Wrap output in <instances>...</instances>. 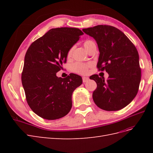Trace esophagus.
<instances>
[{
  "label": "esophagus",
  "mask_w": 153,
  "mask_h": 153,
  "mask_svg": "<svg viewBox=\"0 0 153 153\" xmlns=\"http://www.w3.org/2000/svg\"><path fill=\"white\" fill-rule=\"evenodd\" d=\"M89 80V78H88V77H85V76H83L82 77V81H83V82H84V83L87 82Z\"/></svg>",
  "instance_id": "obj_1"
}]
</instances>
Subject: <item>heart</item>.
<instances>
[{"label":"heart","instance_id":"b5f03b06","mask_svg":"<svg viewBox=\"0 0 153 153\" xmlns=\"http://www.w3.org/2000/svg\"><path fill=\"white\" fill-rule=\"evenodd\" d=\"M95 45V43L93 41L88 39L86 40L84 43V46L85 48V49L89 51V50L92 47V46ZM73 52V48H71L69 50L68 52V57H69L72 54ZM90 66V64H84L81 62H75L71 66V69L73 72L78 73V74H82V75H84L86 74L88 71V68Z\"/></svg>","mask_w":153,"mask_h":153}]
</instances>
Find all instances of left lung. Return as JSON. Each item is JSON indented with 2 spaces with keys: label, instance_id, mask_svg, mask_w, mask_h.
I'll return each instance as SVG.
<instances>
[{
  "label": "left lung",
  "instance_id": "1",
  "mask_svg": "<svg viewBox=\"0 0 153 153\" xmlns=\"http://www.w3.org/2000/svg\"><path fill=\"white\" fill-rule=\"evenodd\" d=\"M82 30L93 38L100 51L97 68L108 73L104 77L93 75L97 84L92 98L99 108L106 111L119 110L136 96L141 80L138 51L122 31L114 27L99 25Z\"/></svg>",
  "mask_w": 153,
  "mask_h": 153
}]
</instances>
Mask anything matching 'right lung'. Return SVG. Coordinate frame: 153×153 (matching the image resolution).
<instances>
[{"label": "right lung", "mask_w": 153, "mask_h": 153, "mask_svg": "<svg viewBox=\"0 0 153 153\" xmlns=\"http://www.w3.org/2000/svg\"><path fill=\"white\" fill-rule=\"evenodd\" d=\"M84 34L77 28L52 29L32 43L27 50L22 82L26 100L33 112L48 120L66 115L72 107V94L82 84L76 74L57 77L68 52Z\"/></svg>", "instance_id": "add662e5"}]
</instances>
